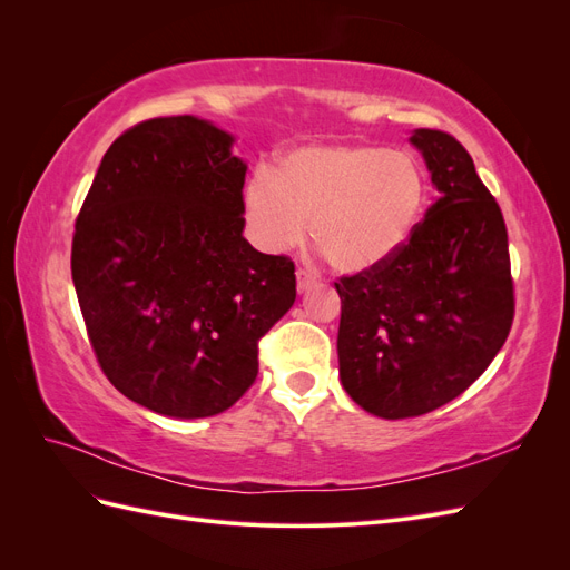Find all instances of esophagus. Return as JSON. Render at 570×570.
Wrapping results in <instances>:
<instances>
[{
    "label": "esophagus",
    "instance_id": "esophagus-1",
    "mask_svg": "<svg viewBox=\"0 0 570 570\" xmlns=\"http://www.w3.org/2000/svg\"><path fill=\"white\" fill-rule=\"evenodd\" d=\"M318 283V275L312 271V268H297V287L299 292L308 289L312 285Z\"/></svg>",
    "mask_w": 570,
    "mask_h": 570
}]
</instances>
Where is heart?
I'll use <instances>...</instances> for the list:
<instances>
[{
  "instance_id": "heart-1",
  "label": "heart",
  "mask_w": 570,
  "mask_h": 570,
  "mask_svg": "<svg viewBox=\"0 0 570 570\" xmlns=\"http://www.w3.org/2000/svg\"><path fill=\"white\" fill-rule=\"evenodd\" d=\"M428 180L406 151L371 145H312L287 154L275 176L258 170L245 193V218L266 252L312 237L337 271L385 264L416 233Z\"/></svg>"
}]
</instances>
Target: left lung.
Here are the masks:
<instances>
[{"mask_svg":"<svg viewBox=\"0 0 570 570\" xmlns=\"http://www.w3.org/2000/svg\"><path fill=\"white\" fill-rule=\"evenodd\" d=\"M440 199L385 264L335 283L342 387L373 416H423L469 390L509 337L507 223L450 132L411 135Z\"/></svg>","mask_w":570,"mask_h":570,"instance_id":"1","label":"left lung"}]
</instances>
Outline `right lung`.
<instances>
[{
  "label": "right lung",
  "instance_id": "obj_1",
  "mask_svg": "<svg viewBox=\"0 0 570 570\" xmlns=\"http://www.w3.org/2000/svg\"><path fill=\"white\" fill-rule=\"evenodd\" d=\"M195 116L118 135L76 218L71 273L109 383L164 416L230 409L258 340L297 297L295 262L243 237L247 166Z\"/></svg>",
  "mask_w": 570,
  "mask_h": 570
}]
</instances>
